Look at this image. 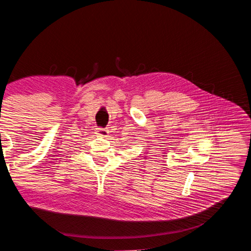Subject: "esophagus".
<instances>
[{
    "instance_id": "obj_1",
    "label": "esophagus",
    "mask_w": 251,
    "mask_h": 251,
    "mask_svg": "<svg viewBox=\"0 0 251 251\" xmlns=\"http://www.w3.org/2000/svg\"><path fill=\"white\" fill-rule=\"evenodd\" d=\"M99 134H100V137H101V138H106L107 136H108V133H109V130H107V129H104V128H99Z\"/></svg>"
}]
</instances>
